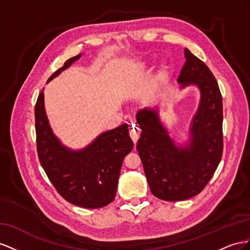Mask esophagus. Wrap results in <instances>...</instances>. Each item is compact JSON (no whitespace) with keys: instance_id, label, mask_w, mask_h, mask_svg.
I'll list each match as a JSON object with an SVG mask.
<instances>
[{"instance_id":"1","label":"esophagus","mask_w":250,"mask_h":250,"mask_svg":"<svg viewBox=\"0 0 250 250\" xmlns=\"http://www.w3.org/2000/svg\"><path fill=\"white\" fill-rule=\"evenodd\" d=\"M130 136L132 138V140L134 141V144H136L139 136H140V130L139 127L137 125H133L131 127H130Z\"/></svg>"}]
</instances>
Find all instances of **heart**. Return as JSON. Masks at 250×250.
<instances>
[{"label":"heart","instance_id":"b5f03b06","mask_svg":"<svg viewBox=\"0 0 250 250\" xmlns=\"http://www.w3.org/2000/svg\"><path fill=\"white\" fill-rule=\"evenodd\" d=\"M168 74V70H167V66H163L161 69H160V72H159V77L161 78V80H163V78H166Z\"/></svg>","mask_w":250,"mask_h":250}]
</instances>
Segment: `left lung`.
Masks as SVG:
<instances>
[{"label":"left lung","mask_w":250,"mask_h":250,"mask_svg":"<svg viewBox=\"0 0 250 250\" xmlns=\"http://www.w3.org/2000/svg\"><path fill=\"white\" fill-rule=\"evenodd\" d=\"M185 62L178 83L196 85L200 102L189 125L187 146H177L162 125L158 108L137 112L141 129L136 148L152 194L165 201H182L201 192L222 158L223 104L209 68L184 49Z\"/></svg>","instance_id":"obj_1"}]
</instances>
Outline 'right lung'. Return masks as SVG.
Returning a JSON list of instances; mask_svg holds the SVG:
<instances>
[{
  "instance_id": "1",
  "label": "right lung",
  "mask_w": 250,
  "mask_h": 250,
  "mask_svg": "<svg viewBox=\"0 0 250 250\" xmlns=\"http://www.w3.org/2000/svg\"><path fill=\"white\" fill-rule=\"evenodd\" d=\"M81 56L69 59L47 83ZM34 115L39 159L59 194L68 202L84 208H99L110 204L116 195L124 158L134 146L127 125L102 133L83 148L72 149L62 144L50 126L44 91L38 97Z\"/></svg>"
}]
</instances>
